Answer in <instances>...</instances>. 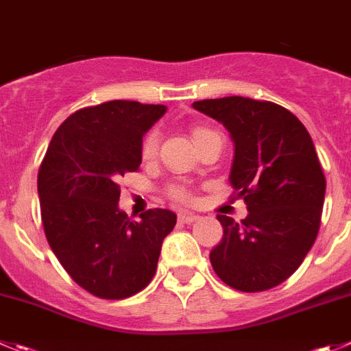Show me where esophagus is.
Here are the masks:
<instances>
[{"mask_svg":"<svg viewBox=\"0 0 351 351\" xmlns=\"http://www.w3.org/2000/svg\"><path fill=\"white\" fill-rule=\"evenodd\" d=\"M179 222H182V223H191V222H195V220H198V215H196V213H189V212H181L179 213Z\"/></svg>","mask_w":351,"mask_h":351,"instance_id":"34e87169","label":"esophagus"}]
</instances>
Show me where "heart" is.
I'll return each instance as SVG.
<instances>
[{
  "label": "heart",
  "mask_w": 351,
  "mask_h": 351,
  "mask_svg": "<svg viewBox=\"0 0 351 351\" xmlns=\"http://www.w3.org/2000/svg\"><path fill=\"white\" fill-rule=\"evenodd\" d=\"M203 132H206V129H202V128L195 129V131H193V139L202 136ZM156 148H158V136H156V132H149V134L145 138V141H143V156H145V158H152V156L156 153ZM170 193H172L173 198H178V199L188 198L186 191L181 188H173Z\"/></svg>",
  "instance_id": "1"
}]
</instances>
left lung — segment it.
I'll return each mask as SVG.
<instances>
[{"instance_id":"left-lung-1","label":"left lung","mask_w":351,"mask_h":351,"mask_svg":"<svg viewBox=\"0 0 351 351\" xmlns=\"http://www.w3.org/2000/svg\"><path fill=\"white\" fill-rule=\"evenodd\" d=\"M193 108L228 129L234 143L229 182L248 215H217L223 238L210 252L231 288L265 291L302 265L320 228L326 178L312 138L289 110L243 96L202 99Z\"/></svg>"}]
</instances>
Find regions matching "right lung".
Listing matches in <instances>:
<instances>
[{
	"label": "right lung",
	"mask_w": 351,
	"mask_h": 351,
	"mask_svg": "<svg viewBox=\"0 0 351 351\" xmlns=\"http://www.w3.org/2000/svg\"><path fill=\"white\" fill-rule=\"evenodd\" d=\"M165 105L115 99L77 110L58 128L39 167L45 234L70 278L106 300L136 295L155 276L178 217L165 208L131 220L119 208L123 173L143 160V136Z\"/></svg>",
	"instance_id": "right-lung-1"
}]
</instances>
